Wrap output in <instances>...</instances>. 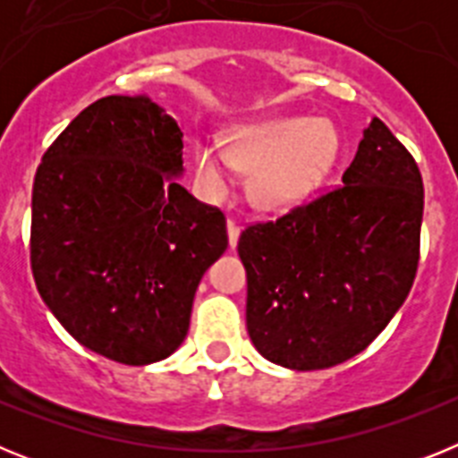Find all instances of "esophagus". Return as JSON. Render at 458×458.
<instances>
[{
	"label": "esophagus",
	"instance_id": "obj_1",
	"mask_svg": "<svg viewBox=\"0 0 458 458\" xmlns=\"http://www.w3.org/2000/svg\"><path fill=\"white\" fill-rule=\"evenodd\" d=\"M226 233H229V245H232V248H236L238 236H241V226H238V222H233V220L226 222Z\"/></svg>",
	"mask_w": 458,
	"mask_h": 458
}]
</instances>
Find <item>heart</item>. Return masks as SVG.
<instances>
[{
    "instance_id": "1",
    "label": "heart",
    "mask_w": 458,
    "mask_h": 458,
    "mask_svg": "<svg viewBox=\"0 0 458 458\" xmlns=\"http://www.w3.org/2000/svg\"><path fill=\"white\" fill-rule=\"evenodd\" d=\"M222 140L225 153L204 140L194 144L201 188L222 197L229 169L250 172V199L273 213L302 204L323 183L339 148L337 131L327 121L298 114L233 125Z\"/></svg>"
}]
</instances>
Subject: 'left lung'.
<instances>
[{"mask_svg": "<svg viewBox=\"0 0 458 458\" xmlns=\"http://www.w3.org/2000/svg\"><path fill=\"white\" fill-rule=\"evenodd\" d=\"M422 210L415 157L374 119L342 185L245 226L238 254L259 353L298 371L362 353L415 282Z\"/></svg>", "mask_w": 458, "mask_h": 458, "instance_id": "left-lung-1", "label": "left lung"}]
</instances>
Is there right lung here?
I'll return each instance as SVG.
<instances>
[{"mask_svg": "<svg viewBox=\"0 0 458 458\" xmlns=\"http://www.w3.org/2000/svg\"><path fill=\"white\" fill-rule=\"evenodd\" d=\"M183 132L147 96H107L52 141L31 190V273L93 353L151 365L188 335L194 291L229 245L225 213L176 183Z\"/></svg>", "mask_w": 458, "mask_h": 458, "instance_id": "right-lung-1", "label": "right lung"}]
</instances>
